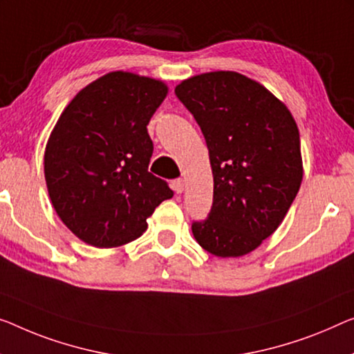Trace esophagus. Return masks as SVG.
<instances>
[{"mask_svg": "<svg viewBox=\"0 0 354 354\" xmlns=\"http://www.w3.org/2000/svg\"><path fill=\"white\" fill-rule=\"evenodd\" d=\"M171 187H173V191H175L176 194H181L184 191V179L183 178L175 179V181L171 183Z\"/></svg>", "mask_w": 354, "mask_h": 354, "instance_id": "34e87169", "label": "esophagus"}]
</instances>
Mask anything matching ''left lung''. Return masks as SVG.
<instances>
[{"label":"left lung","mask_w":354,"mask_h":354,"mask_svg":"<svg viewBox=\"0 0 354 354\" xmlns=\"http://www.w3.org/2000/svg\"><path fill=\"white\" fill-rule=\"evenodd\" d=\"M207 141L213 207L194 221L198 245L218 257L256 250L283 223L302 183L299 129L279 100L240 73L213 71L175 88Z\"/></svg>","instance_id":"1"}]
</instances>
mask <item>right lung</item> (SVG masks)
<instances>
[{"instance_id":"add662e5","label":"right lung","mask_w":354,"mask_h":354,"mask_svg":"<svg viewBox=\"0 0 354 354\" xmlns=\"http://www.w3.org/2000/svg\"><path fill=\"white\" fill-rule=\"evenodd\" d=\"M168 93L162 81L114 71L84 87L63 111L44 154V176L63 224L87 245L115 248L147 229L173 197L147 171L154 151L146 125Z\"/></svg>"}]
</instances>
